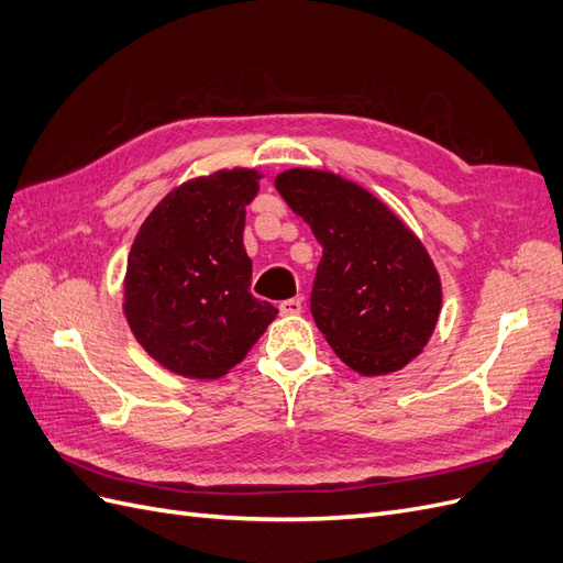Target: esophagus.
Masks as SVG:
<instances>
[{
	"mask_svg": "<svg viewBox=\"0 0 563 563\" xmlns=\"http://www.w3.org/2000/svg\"><path fill=\"white\" fill-rule=\"evenodd\" d=\"M279 312L284 317H296L302 312V300L300 298H288L284 302H279Z\"/></svg>",
	"mask_w": 563,
	"mask_h": 563,
	"instance_id": "1",
	"label": "esophagus"
}]
</instances>
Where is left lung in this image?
<instances>
[{"label": "left lung", "mask_w": 563, "mask_h": 563, "mask_svg": "<svg viewBox=\"0 0 563 563\" xmlns=\"http://www.w3.org/2000/svg\"><path fill=\"white\" fill-rule=\"evenodd\" d=\"M275 185L323 249L312 317L333 352L362 376L413 362L441 312V279L420 236L366 187L333 172L288 168Z\"/></svg>", "instance_id": "8db88e82"}]
</instances>
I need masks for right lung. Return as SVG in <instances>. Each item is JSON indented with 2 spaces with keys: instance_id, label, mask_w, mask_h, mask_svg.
<instances>
[{
  "instance_id": "obj_1",
  "label": "right lung",
  "mask_w": 563,
  "mask_h": 563,
  "mask_svg": "<svg viewBox=\"0 0 563 563\" xmlns=\"http://www.w3.org/2000/svg\"><path fill=\"white\" fill-rule=\"evenodd\" d=\"M258 168H220L174 187L135 234L122 310L139 345L164 368L213 380L240 364L277 308L253 298L244 249Z\"/></svg>"
}]
</instances>
